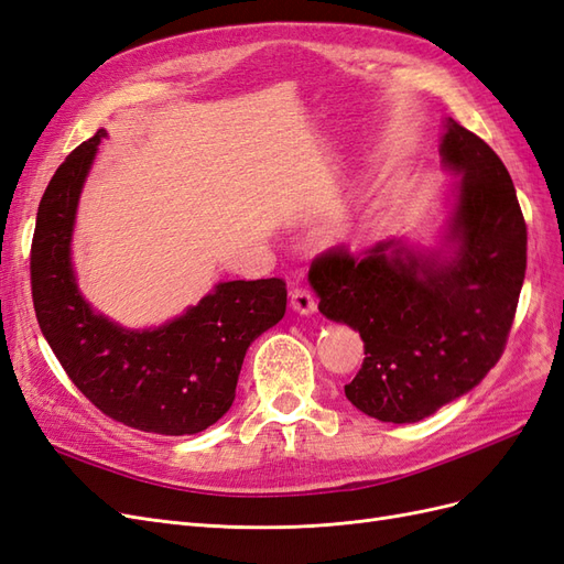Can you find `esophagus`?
<instances>
[{
	"mask_svg": "<svg viewBox=\"0 0 564 564\" xmlns=\"http://www.w3.org/2000/svg\"><path fill=\"white\" fill-rule=\"evenodd\" d=\"M289 305H292V311L299 315H313L317 311V303H315L313 294L303 286H294L292 292H289Z\"/></svg>",
	"mask_w": 564,
	"mask_h": 564,
	"instance_id": "esophagus-1",
	"label": "esophagus"
}]
</instances>
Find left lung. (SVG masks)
Instances as JSON below:
<instances>
[{"instance_id": "8db88e82", "label": "left lung", "mask_w": 564, "mask_h": 564, "mask_svg": "<svg viewBox=\"0 0 564 564\" xmlns=\"http://www.w3.org/2000/svg\"><path fill=\"white\" fill-rule=\"evenodd\" d=\"M440 160L458 181L433 245L383 240L362 261L332 249L308 275L319 313L365 340L346 398L386 423H416L485 379L524 282L527 226L497 152L445 117Z\"/></svg>"}]
</instances>
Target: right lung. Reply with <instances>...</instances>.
<instances>
[{
  "label": "right lung",
  "mask_w": 564,
  "mask_h": 564,
  "mask_svg": "<svg viewBox=\"0 0 564 564\" xmlns=\"http://www.w3.org/2000/svg\"><path fill=\"white\" fill-rule=\"evenodd\" d=\"M98 129L48 181L37 209L30 272L46 344L67 377L110 419L158 435H195L232 406L249 346L284 317L286 284L232 280L197 305L131 329L84 299L73 263L77 207L98 155Z\"/></svg>",
  "instance_id": "add662e5"
}]
</instances>
